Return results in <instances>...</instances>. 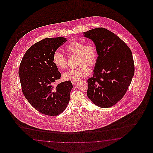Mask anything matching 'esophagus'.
<instances>
[{
    "mask_svg": "<svg viewBox=\"0 0 153 153\" xmlns=\"http://www.w3.org/2000/svg\"><path fill=\"white\" fill-rule=\"evenodd\" d=\"M79 80L78 79H72L71 80V82L72 84H75L77 82H78Z\"/></svg>",
    "mask_w": 153,
    "mask_h": 153,
    "instance_id": "1",
    "label": "esophagus"
}]
</instances>
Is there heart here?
<instances>
[{"label":"heart","instance_id":"obj_1","mask_svg":"<svg viewBox=\"0 0 153 153\" xmlns=\"http://www.w3.org/2000/svg\"><path fill=\"white\" fill-rule=\"evenodd\" d=\"M65 51L69 55H77L79 67L71 70L64 74L65 79H77L87 76L91 70L88 65L93 66L97 61V51L94 44L88 42L85 44L82 41L72 39L65 46ZM53 62L60 70L68 67L67 58L59 51H56L53 56Z\"/></svg>","mask_w":153,"mask_h":153}]
</instances>
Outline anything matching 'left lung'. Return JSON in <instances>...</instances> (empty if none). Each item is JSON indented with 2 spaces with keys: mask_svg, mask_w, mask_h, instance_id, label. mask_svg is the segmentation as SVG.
I'll list each match as a JSON object with an SVG mask.
<instances>
[{
  "mask_svg": "<svg viewBox=\"0 0 153 153\" xmlns=\"http://www.w3.org/2000/svg\"><path fill=\"white\" fill-rule=\"evenodd\" d=\"M93 40L97 51L93 77L88 79L87 95L98 107L115 105L125 95L134 72L130 48L116 34L98 27L83 33Z\"/></svg>",
  "mask_w": 153,
  "mask_h": 153,
  "instance_id": "1",
  "label": "left lung"
}]
</instances>
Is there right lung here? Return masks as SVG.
Returning a JSON list of instances; mask_svg holds the SVG:
<instances>
[{
  "label": "right lung",
  "instance_id": "obj_1",
  "mask_svg": "<svg viewBox=\"0 0 153 153\" xmlns=\"http://www.w3.org/2000/svg\"><path fill=\"white\" fill-rule=\"evenodd\" d=\"M66 41L65 37L42 39L28 49L19 65L24 96L37 111L47 116L59 115L70 101L73 86L70 81L54 86L61 74L53 62V54Z\"/></svg>",
  "mask_w": 153,
  "mask_h": 153
}]
</instances>
